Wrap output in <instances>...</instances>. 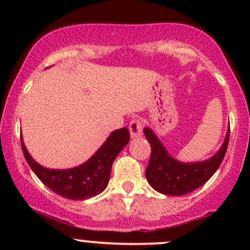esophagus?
I'll list each match as a JSON object with an SVG mask.
<instances>
[{"label":"esophagus","mask_w":250,"mask_h":250,"mask_svg":"<svg viewBox=\"0 0 250 250\" xmlns=\"http://www.w3.org/2000/svg\"><path fill=\"white\" fill-rule=\"evenodd\" d=\"M142 121L139 119H135L129 123V133H130V136L135 139V137H140L142 135Z\"/></svg>","instance_id":"esophagus-1"}]
</instances>
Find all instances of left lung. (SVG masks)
<instances>
[{"label":"left lung","mask_w":250,"mask_h":250,"mask_svg":"<svg viewBox=\"0 0 250 250\" xmlns=\"http://www.w3.org/2000/svg\"><path fill=\"white\" fill-rule=\"evenodd\" d=\"M228 128L223 145L208 160L201 162H181L174 159L150 128H145V135L150 143L151 155L146 169V177L155 190L170 196L191 193L205 185L220 167L229 142Z\"/></svg>","instance_id":"left-lung-1"}]
</instances>
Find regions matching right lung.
I'll use <instances>...</instances> for the list:
<instances>
[{
  "label": "right lung",
  "instance_id": "obj_1",
  "mask_svg": "<svg viewBox=\"0 0 250 250\" xmlns=\"http://www.w3.org/2000/svg\"><path fill=\"white\" fill-rule=\"evenodd\" d=\"M129 140L127 128L116 129L87 162L61 170L39 165L25 148L22 136L21 147L29 167L48 188L65 199L80 201L96 196L107 188L114 160Z\"/></svg>",
  "mask_w": 250,
  "mask_h": 250
}]
</instances>
